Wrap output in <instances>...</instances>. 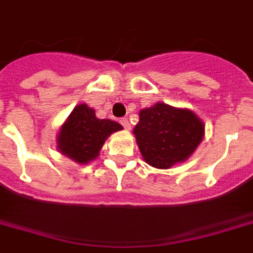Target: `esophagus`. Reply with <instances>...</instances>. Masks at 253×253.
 Returning a JSON list of instances; mask_svg holds the SVG:
<instances>
[{
	"label": "esophagus",
	"mask_w": 253,
	"mask_h": 253,
	"mask_svg": "<svg viewBox=\"0 0 253 253\" xmlns=\"http://www.w3.org/2000/svg\"><path fill=\"white\" fill-rule=\"evenodd\" d=\"M121 123H122V126L125 127V130H130V128H131V125H130V122H128L127 118H123V119L121 121Z\"/></svg>",
	"instance_id": "34e87169"
}]
</instances>
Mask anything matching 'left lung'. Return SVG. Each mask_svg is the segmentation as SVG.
Masks as SVG:
<instances>
[{"instance_id": "obj_1", "label": "left lung", "mask_w": 253, "mask_h": 253, "mask_svg": "<svg viewBox=\"0 0 253 253\" xmlns=\"http://www.w3.org/2000/svg\"><path fill=\"white\" fill-rule=\"evenodd\" d=\"M132 134L145 162L170 169L192 157L205 135V125L189 108L158 102L139 111Z\"/></svg>"}]
</instances>
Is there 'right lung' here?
<instances>
[{
  "label": "right lung",
  "instance_id": "add662e5",
  "mask_svg": "<svg viewBox=\"0 0 253 253\" xmlns=\"http://www.w3.org/2000/svg\"><path fill=\"white\" fill-rule=\"evenodd\" d=\"M123 127L111 119H99L85 103L78 104L61 125L56 136L57 150L76 164L87 165L96 160L104 142Z\"/></svg>",
  "mask_w": 253,
  "mask_h": 253
}]
</instances>
